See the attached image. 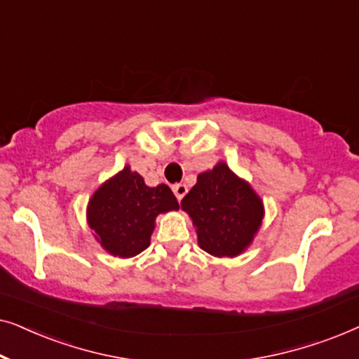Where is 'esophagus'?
<instances>
[{"mask_svg":"<svg viewBox=\"0 0 359 359\" xmlns=\"http://www.w3.org/2000/svg\"><path fill=\"white\" fill-rule=\"evenodd\" d=\"M171 189H173V193H175L176 199H178V201L183 199V198H184V194L188 193V186L183 184V183H180V184H175L173 188H171Z\"/></svg>","mask_w":359,"mask_h":359,"instance_id":"obj_1","label":"esophagus"}]
</instances>
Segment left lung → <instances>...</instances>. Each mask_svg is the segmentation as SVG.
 <instances>
[{"label": "left lung", "instance_id": "left-lung-1", "mask_svg": "<svg viewBox=\"0 0 359 359\" xmlns=\"http://www.w3.org/2000/svg\"><path fill=\"white\" fill-rule=\"evenodd\" d=\"M191 217L199 247L217 258H235L252 245L264 217V205L252 184L225 161L198 175L181 201Z\"/></svg>", "mask_w": 359, "mask_h": 359}]
</instances>
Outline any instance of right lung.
Listing matches in <instances>:
<instances>
[{
    "label": "right lung",
    "mask_w": 359,
    "mask_h": 359,
    "mask_svg": "<svg viewBox=\"0 0 359 359\" xmlns=\"http://www.w3.org/2000/svg\"><path fill=\"white\" fill-rule=\"evenodd\" d=\"M178 209V201L168 186L150 188L126 165L93 193L86 220L96 242L107 253L132 258L149 248L156 215Z\"/></svg>",
    "instance_id": "add662e5"
}]
</instances>
